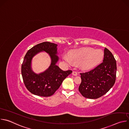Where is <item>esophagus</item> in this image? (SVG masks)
<instances>
[{"instance_id": "obj_1", "label": "esophagus", "mask_w": 129, "mask_h": 129, "mask_svg": "<svg viewBox=\"0 0 129 129\" xmlns=\"http://www.w3.org/2000/svg\"><path fill=\"white\" fill-rule=\"evenodd\" d=\"M72 75L73 76H77V75H78V73H77V71H73L72 72Z\"/></svg>"}]
</instances>
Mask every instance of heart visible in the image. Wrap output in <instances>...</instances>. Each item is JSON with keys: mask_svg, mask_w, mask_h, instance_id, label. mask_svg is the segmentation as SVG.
<instances>
[{"mask_svg": "<svg viewBox=\"0 0 129 129\" xmlns=\"http://www.w3.org/2000/svg\"><path fill=\"white\" fill-rule=\"evenodd\" d=\"M103 57L104 53L101 49L84 48L71 51L69 56H64L63 59L69 65L79 64L83 69H89L99 64Z\"/></svg>", "mask_w": 129, "mask_h": 129, "instance_id": "obj_1", "label": "heart"}]
</instances>
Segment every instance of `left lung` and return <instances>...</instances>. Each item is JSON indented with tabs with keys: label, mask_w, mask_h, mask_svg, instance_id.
Here are the masks:
<instances>
[{
	"label": "left lung",
	"mask_w": 129,
	"mask_h": 129,
	"mask_svg": "<svg viewBox=\"0 0 129 129\" xmlns=\"http://www.w3.org/2000/svg\"><path fill=\"white\" fill-rule=\"evenodd\" d=\"M103 62L94 69L81 73V83L79 90L85 98L98 99L105 94L114 85L116 75V62L113 55L104 49Z\"/></svg>",
	"instance_id": "obj_1"
}]
</instances>
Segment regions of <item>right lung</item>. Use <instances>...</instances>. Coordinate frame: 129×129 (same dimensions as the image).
Segmentation results:
<instances>
[{
	"instance_id": "add662e5",
	"label": "right lung",
	"mask_w": 129,
	"mask_h": 129,
	"mask_svg": "<svg viewBox=\"0 0 129 129\" xmlns=\"http://www.w3.org/2000/svg\"><path fill=\"white\" fill-rule=\"evenodd\" d=\"M57 45L53 43L44 42L31 48L25 54L21 66V74L26 89L33 94L43 97L53 95L64 80L72 72L70 70L63 71L56 65L59 60L56 55ZM42 51L50 54L51 64L44 72L36 74L31 68V60L36 54Z\"/></svg>"
}]
</instances>
